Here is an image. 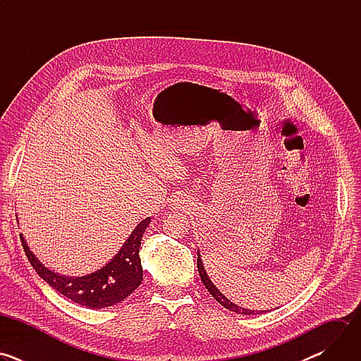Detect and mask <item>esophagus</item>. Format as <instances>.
<instances>
[{"label": "esophagus", "mask_w": 361, "mask_h": 361, "mask_svg": "<svg viewBox=\"0 0 361 361\" xmlns=\"http://www.w3.org/2000/svg\"><path fill=\"white\" fill-rule=\"evenodd\" d=\"M176 201H177V202H174V204H176V205H180V209H181V205H184V201H185V200H183V197H181V198H177ZM183 209H184V207H183Z\"/></svg>", "instance_id": "esophagus-1"}]
</instances>
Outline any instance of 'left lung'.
I'll use <instances>...</instances> for the list:
<instances>
[{
	"mask_svg": "<svg viewBox=\"0 0 361 361\" xmlns=\"http://www.w3.org/2000/svg\"><path fill=\"white\" fill-rule=\"evenodd\" d=\"M197 269H198V273H200V277H201V281L202 284L205 286V288L209 290V293L226 308H228V310L237 313V314H244V316H252V314H263L266 312H270V310H248V308H244V307H240L237 305L235 302H233L231 300H228L216 286L214 283L210 280L207 271H205L204 269V264H202V260H201V255H200V251H197Z\"/></svg>",
	"mask_w": 361,
	"mask_h": 361,
	"instance_id": "1",
	"label": "left lung"
}]
</instances>
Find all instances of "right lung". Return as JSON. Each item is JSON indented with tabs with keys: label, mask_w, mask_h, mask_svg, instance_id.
Masks as SVG:
<instances>
[{
	"label": "right lung",
	"mask_w": 361,
	"mask_h": 361,
	"mask_svg": "<svg viewBox=\"0 0 361 361\" xmlns=\"http://www.w3.org/2000/svg\"><path fill=\"white\" fill-rule=\"evenodd\" d=\"M151 219L140 221L131 231L120 251L99 270L81 276L70 277L54 273L45 267L30 250L25 238L20 234L25 255L37 274L71 301L88 308H106L126 300L142 281V267L140 259L141 238Z\"/></svg>",
	"instance_id": "obj_1"
}]
</instances>
